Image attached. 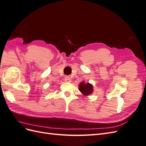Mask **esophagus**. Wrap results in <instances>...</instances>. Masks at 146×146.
Wrapping results in <instances>:
<instances>
[{
    "label": "esophagus",
    "mask_w": 146,
    "mask_h": 146,
    "mask_svg": "<svg viewBox=\"0 0 146 146\" xmlns=\"http://www.w3.org/2000/svg\"><path fill=\"white\" fill-rule=\"evenodd\" d=\"M64 81L66 82L69 83V82H71V78H70V77H69V76H66L65 78H64Z\"/></svg>",
    "instance_id": "1"
}]
</instances>
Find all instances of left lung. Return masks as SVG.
I'll return each instance as SVG.
<instances>
[{
    "label": "left lung",
    "instance_id": "8db88e82",
    "mask_svg": "<svg viewBox=\"0 0 146 146\" xmlns=\"http://www.w3.org/2000/svg\"><path fill=\"white\" fill-rule=\"evenodd\" d=\"M79 87V91L81 92V93L85 96H88L92 93L93 92V86L92 84L90 83H85V82L83 81L80 82V83L78 85Z\"/></svg>",
    "mask_w": 146,
    "mask_h": 146
}]
</instances>
